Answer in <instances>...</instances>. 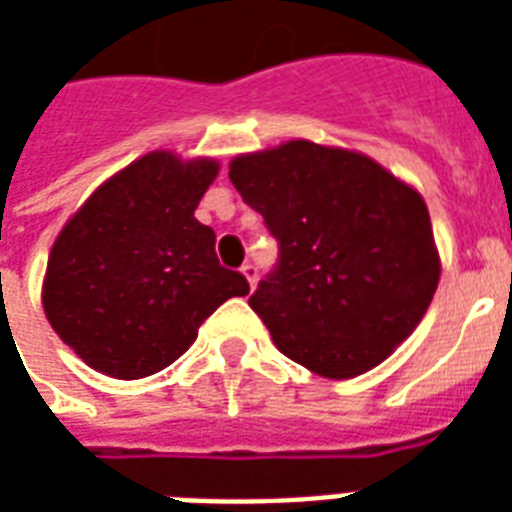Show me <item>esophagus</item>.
<instances>
[{
    "label": "esophagus",
    "instance_id": "obj_1",
    "mask_svg": "<svg viewBox=\"0 0 512 512\" xmlns=\"http://www.w3.org/2000/svg\"><path fill=\"white\" fill-rule=\"evenodd\" d=\"M241 274L246 276L249 287H255V282H257V266H255V263H244V266H241Z\"/></svg>",
    "mask_w": 512,
    "mask_h": 512
}]
</instances>
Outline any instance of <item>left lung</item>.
<instances>
[{"label": "left lung", "instance_id": "1", "mask_svg": "<svg viewBox=\"0 0 512 512\" xmlns=\"http://www.w3.org/2000/svg\"><path fill=\"white\" fill-rule=\"evenodd\" d=\"M230 181L279 244L249 306L287 358L350 380L418 328L439 255L415 189L366 154L312 140L241 154Z\"/></svg>", "mask_w": 512, "mask_h": 512}]
</instances>
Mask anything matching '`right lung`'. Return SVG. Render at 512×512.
I'll list each match as a JSON object with an SVG mask.
<instances>
[{"label": "right lung", "instance_id": "obj_1", "mask_svg": "<svg viewBox=\"0 0 512 512\" xmlns=\"http://www.w3.org/2000/svg\"><path fill=\"white\" fill-rule=\"evenodd\" d=\"M214 160L151 151L92 192L54 241L43 282L48 323L97 372L140 380L176 361L208 314L249 293L219 266L195 219Z\"/></svg>", "mask_w": 512, "mask_h": 512}]
</instances>
